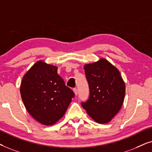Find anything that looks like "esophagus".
Wrapping results in <instances>:
<instances>
[{
    "instance_id": "34e87169",
    "label": "esophagus",
    "mask_w": 152,
    "mask_h": 152,
    "mask_svg": "<svg viewBox=\"0 0 152 152\" xmlns=\"http://www.w3.org/2000/svg\"><path fill=\"white\" fill-rule=\"evenodd\" d=\"M74 90L75 94H76V95L78 94V90H77V88H74V90Z\"/></svg>"
}]
</instances>
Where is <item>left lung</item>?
<instances>
[{"mask_svg": "<svg viewBox=\"0 0 152 152\" xmlns=\"http://www.w3.org/2000/svg\"><path fill=\"white\" fill-rule=\"evenodd\" d=\"M90 95L81 106L95 122L106 124L119 112L124 102L125 85L116 67L105 59L84 66Z\"/></svg>", "mask_w": 152, "mask_h": 152, "instance_id": "obj_1", "label": "left lung"}]
</instances>
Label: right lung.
Returning <instances> with one entry per match:
<instances>
[{"label":"right lung","instance_id":"obj_1","mask_svg":"<svg viewBox=\"0 0 152 152\" xmlns=\"http://www.w3.org/2000/svg\"><path fill=\"white\" fill-rule=\"evenodd\" d=\"M21 96L30 115L42 124L49 126L65 113L74 92L58 74L57 66L39 61L22 80Z\"/></svg>","mask_w":152,"mask_h":152}]
</instances>
